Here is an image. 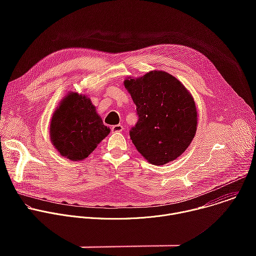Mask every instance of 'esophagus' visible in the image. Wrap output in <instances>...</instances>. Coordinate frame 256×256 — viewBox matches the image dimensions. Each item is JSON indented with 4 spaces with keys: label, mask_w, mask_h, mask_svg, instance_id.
Returning a JSON list of instances; mask_svg holds the SVG:
<instances>
[{
    "label": "esophagus",
    "mask_w": 256,
    "mask_h": 256,
    "mask_svg": "<svg viewBox=\"0 0 256 256\" xmlns=\"http://www.w3.org/2000/svg\"><path fill=\"white\" fill-rule=\"evenodd\" d=\"M122 130H124V126L122 124H116L112 128V132H122Z\"/></svg>",
    "instance_id": "esophagus-1"
}]
</instances>
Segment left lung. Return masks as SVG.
<instances>
[{
	"instance_id": "left-lung-1",
	"label": "left lung",
	"mask_w": 256,
	"mask_h": 256,
	"mask_svg": "<svg viewBox=\"0 0 256 256\" xmlns=\"http://www.w3.org/2000/svg\"><path fill=\"white\" fill-rule=\"evenodd\" d=\"M136 106L138 120L130 130L132 144L154 165H164L182 155L198 126L194 100L175 77L163 70L124 81Z\"/></svg>"
}]
</instances>
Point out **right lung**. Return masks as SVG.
Returning a JSON list of instances; mask_svg holds the SVG:
<instances>
[{
  "instance_id": "right-lung-1",
  "label": "right lung",
  "mask_w": 256,
  "mask_h": 256,
  "mask_svg": "<svg viewBox=\"0 0 256 256\" xmlns=\"http://www.w3.org/2000/svg\"><path fill=\"white\" fill-rule=\"evenodd\" d=\"M110 132L91 100L78 93H68L52 114L50 134L58 152L72 161L87 158Z\"/></svg>"
}]
</instances>
